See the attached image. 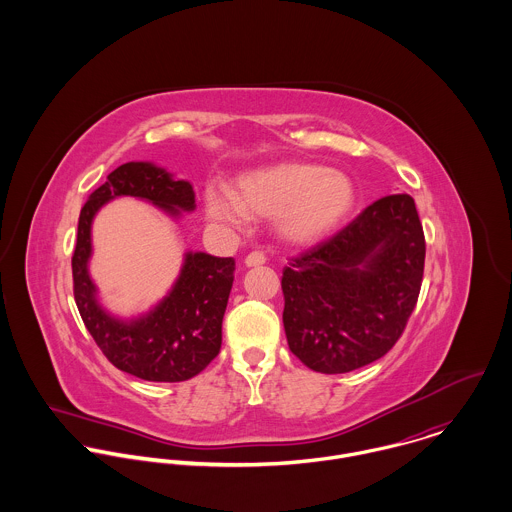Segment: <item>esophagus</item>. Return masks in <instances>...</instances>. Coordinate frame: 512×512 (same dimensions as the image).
<instances>
[{
	"label": "esophagus",
	"instance_id": "esophagus-1",
	"mask_svg": "<svg viewBox=\"0 0 512 512\" xmlns=\"http://www.w3.org/2000/svg\"><path fill=\"white\" fill-rule=\"evenodd\" d=\"M244 264H246V268L262 266V264H266V256H264L262 252H250V254L244 258Z\"/></svg>",
	"mask_w": 512,
	"mask_h": 512
}]
</instances>
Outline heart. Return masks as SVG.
<instances>
[{
    "mask_svg": "<svg viewBox=\"0 0 512 512\" xmlns=\"http://www.w3.org/2000/svg\"><path fill=\"white\" fill-rule=\"evenodd\" d=\"M357 203L349 175L311 161H282L242 173L234 191L209 187V219L246 226L250 217H276L280 236L292 244H315L347 219Z\"/></svg>",
    "mask_w": 512,
    "mask_h": 512,
    "instance_id": "1",
    "label": "heart"
}]
</instances>
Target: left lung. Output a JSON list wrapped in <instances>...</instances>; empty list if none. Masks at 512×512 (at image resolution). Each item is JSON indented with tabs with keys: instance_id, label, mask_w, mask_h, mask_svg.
<instances>
[{
	"instance_id": "8db88e82",
	"label": "left lung",
	"mask_w": 512,
	"mask_h": 512,
	"mask_svg": "<svg viewBox=\"0 0 512 512\" xmlns=\"http://www.w3.org/2000/svg\"><path fill=\"white\" fill-rule=\"evenodd\" d=\"M426 240L410 195H388L284 268V329L293 355L341 374L384 357L412 315Z\"/></svg>"
}]
</instances>
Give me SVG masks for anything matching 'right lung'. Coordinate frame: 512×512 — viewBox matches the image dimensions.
<instances>
[{
	"instance_id": "1",
	"label": "right lung",
	"mask_w": 512,
	"mask_h": 512,
	"mask_svg": "<svg viewBox=\"0 0 512 512\" xmlns=\"http://www.w3.org/2000/svg\"><path fill=\"white\" fill-rule=\"evenodd\" d=\"M118 197H136L173 219L195 211V191L149 161L114 169L86 201L78 219L73 254L74 301L80 317L104 353L124 372L149 382H183L199 374L220 351L222 317L234 282V260L187 252L169 293L144 315L122 319L106 311L88 274L92 220Z\"/></svg>"
}]
</instances>
